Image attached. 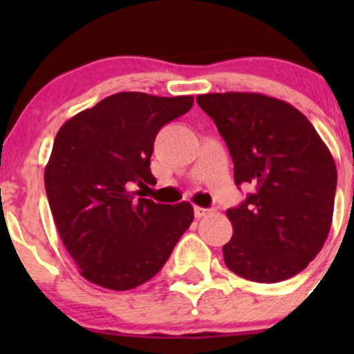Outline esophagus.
I'll use <instances>...</instances> for the list:
<instances>
[{
  "instance_id": "34e87169",
  "label": "esophagus",
  "mask_w": 354,
  "mask_h": 354,
  "mask_svg": "<svg viewBox=\"0 0 354 354\" xmlns=\"http://www.w3.org/2000/svg\"><path fill=\"white\" fill-rule=\"evenodd\" d=\"M194 212H195V217H197V219H202V217L210 216V214L214 212V209H203V207H195Z\"/></svg>"
}]
</instances>
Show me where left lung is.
I'll return each mask as SVG.
<instances>
[{
  "label": "left lung",
  "instance_id": "1",
  "mask_svg": "<svg viewBox=\"0 0 354 354\" xmlns=\"http://www.w3.org/2000/svg\"><path fill=\"white\" fill-rule=\"evenodd\" d=\"M234 162V183L253 185L227 209L233 238L223 246L227 269L255 283L301 272L322 250L334 212L337 169L308 118L295 106L257 94L197 95Z\"/></svg>",
  "mask_w": 354,
  "mask_h": 354
}]
</instances>
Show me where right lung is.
Wrapping results in <instances>:
<instances>
[{"mask_svg":"<svg viewBox=\"0 0 354 354\" xmlns=\"http://www.w3.org/2000/svg\"><path fill=\"white\" fill-rule=\"evenodd\" d=\"M192 106V95L118 92L59 128L46 194L59 238L88 283L113 291L147 283L190 227L192 203H156L131 188L156 185V135Z\"/></svg>","mask_w":354,"mask_h":354,"instance_id":"add662e5","label":"right lung"}]
</instances>
